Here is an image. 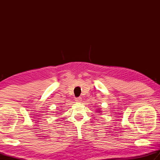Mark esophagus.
I'll return each instance as SVG.
<instances>
[{
	"mask_svg": "<svg viewBox=\"0 0 160 160\" xmlns=\"http://www.w3.org/2000/svg\"><path fill=\"white\" fill-rule=\"evenodd\" d=\"M75 101L77 102H80L82 101V98H81V97H77V98H75Z\"/></svg>",
	"mask_w": 160,
	"mask_h": 160,
	"instance_id": "34e87169",
	"label": "esophagus"
}]
</instances>
